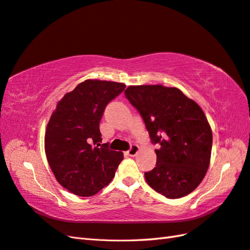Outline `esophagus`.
<instances>
[{
    "instance_id": "esophagus-1",
    "label": "esophagus",
    "mask_w": 250,
    "mask_h": 250,
    "mask_svg": "<svg viewBox=\"0 0 250 250\" xmlns=\"http://www.w3.org/2000/svg\"><path fill=\"white\" fill-rule=\"evenodd\" d=\"M138 151H139V147L137 145H131V148L127 150L126 153L129 156H135Z\"/></svg>"
}]
</instances>
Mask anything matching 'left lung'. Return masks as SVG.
I'll return each mask as SVG.
<instances>
[{"label":"left lung","instance_id":"8db88e82","mask_svg":"<svg viewBox=\"0 0 250 250\" xmlns=\"http://www.w3.org/2000/svg\"><path fill=\"white\" fill-rule=\"evenodd\" d=\"M125 94L159 147L155 167L145 172L149 187L169 199L188 195L210 165L212 131L204 111L176 87L129 86Z\"/></svg>","mask_w":250,"mask_h":250}]
</instances>
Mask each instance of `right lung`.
<instances>
[{
  "instance_id": "1",
  "label": "right lung",
  "mask_w": 250,
  "mask_h": 250,
  "mask_svg": "<svg viewBox=\"0 0 250 250\" xmlns=\"http://www.w3.org/2000/svg\"><path fill=\"white\" fill-rule=\"evenodd\" d=\"M123 83L86 80L57 103L46 125L44 149L57 181L72 194L89 197L112 181L124 153L101 144L100 120Z\"/></svg>"
}]
</instances>
